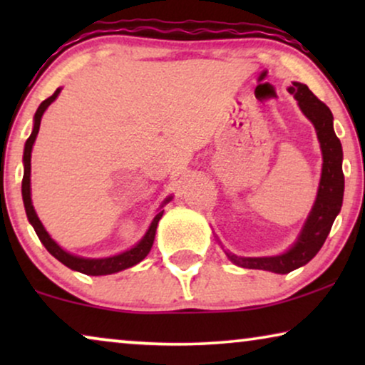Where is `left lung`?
I'll return each mask as SVG.
<instances>
[{
  "mask_svg": "<svg viewBox=\"0 0 365 365\" xmlns=\"http://www.w3.org/2000/svg\"><path fill=\"white\" fill-rule=\"evenodd\" d=\"M289 93L297 99L299 108L314 124L322 151V174L319 191L312 211L304 224L301 234L294 246L279 256L271 257H237L227 254L237 266L246 269H261L276 274H287L304 266L319 252L331 232L334 219L341 212L344 197V173H342V146L334 133V118L331 109L324 104L302 83H292Z\"/></svg>",
  "mask_w": 365,
  "mask_h": 365,
  "instance_id": "left-lung-1",
  "label": "left lung"
}]
</instances>
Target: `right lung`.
Wrapping results in <instances>:
<instances>
[{
    "label": "right lung",
    "instance_id": "1",
    "mask_svg": "<svg viewBox=\"0 0 365 365\" xmlns=\"http://www.w3.org/2000/svg\"><path fill=\"white\" fill-rule=\"evenodd\" d=\"M59 93H61V88H58L56 91L53 93V96L44 99V101L39 104L38 111H36V114H34L33 133H31V136L28 138L26 144H24V154H23L24 174H23L21 192H23V202H24V209H26L28 221L31 222V226L34 227V231H36V234H38L39 241H41L43 246L48 249V252L51 254V256L56 257L59 262H63L66 267L73 269V271L83 272V274H86V276H106V274H114V272L123 271V269L136 266V264L141 262L143 259L148 256L149 251H151L153 242H154V236H156L158 222H159V219L163 217L164 211H159L156 216H154L151 226H149L146 234H144V237L136 244V246L128 249V251H124L121 254H118V256L103 257V259L79 257V256H74V254L66 252L64 249L59 247L58 244L53 241L51 236H49V234L46 232V229L43 227V224H41V221H39V217L36 216V211H34L33 202H31V178H29V176H31V151H33L34 139H36V136H38L39 124H41L43 114L48 109L49 104H51L54 99L58 98ZM169 201H171V197H168L166 201L163 202V206Z\"/></svg>",
    "mask_w": 365,
    "mask_h": 365
}]
</instances>
